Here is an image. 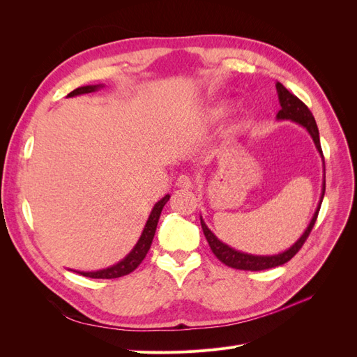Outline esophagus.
Listing matches in <instances>:
<instances>
[{"instance_id": "1", "label": "esophagus", "mask_w": 357, "mask_h": 357, "mask_svg": "<svg viewBox=\"0 0 357 357\" xmlns=\"http://www.w3.org/2000/svg\"><path fill=\"white\" fill-rule=\"evenodd\" d=\"M176 185L181 189H192L193 188V178L189 174H181V176H178Z\"/></svg>"}]
</instances>
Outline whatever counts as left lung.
Wrapping results in <instances>:
<instances>
[{
	"instance_id": "1",
	"label": "left lung",
	"mask_w": 357,
	"mask_h": 357,
	"mask_svg": "<svg viewBox=\"0 0 357 357\" xmlns=\"http://www.w3.org/2000/svg\"><path fill=\"white\" fill-rule=\"evenodd\" d=\"M277 88V93H278V101H280V112L277 113V121H291V122H296L301 126H304L308 134L311 135L312 142H314L320 156L323 158V152H321V146H320V137H319V129L314 121V116L310 112L308 107L302 102L298 96H295L294 93H290L284 86L277 82L275 84ZM323 164H325V160H323ZM325 189H326V181L323 180V190H321V197H320V202H319V207L312 215V219L308 225V228L305 229V232L302 234L301 238L291 245L290 248H287L286 252L283 253H278V255H273V256H259V255H248L244 252H238L235 250V248L229 247L228 244L222 243L218 236H215L210 229L208 226L205 225V222L201 218V226H202V231L205 238H207L211 252L215 255V257L219 259L220 262H223L225 265H228L231 268L235 269H243V271H262V269H269V268H275L280 265H284L286 262H289L291 257H294L299 250L301 247L304 245L305 240L308 238V235L312 229V226H314L316 220H317V215L320 211V205L323 201V197H325Z\"/></svg>"
}]
</instances>
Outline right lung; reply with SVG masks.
Wrapping results in <instances>:
<instances>
[{
    "instance_id": "1",
    "label": "right lung",
    "mask_w": 357,
    "mask_h": 357,
    "mask_svg": "<svg viewBox=\"0 0 357 357\" xmlns=\"http://www.w3.org/2000/svg\"><path fill=\"white\" fill-rule=\"evenodd\" d=\"M100 88H102L101 84L82 86V88H77V89H74L73 92H70L68 96H77V95H83V93H91V92L98 91ZM168 199H169V195H165L164 198H162L160 201H158L155 204V207H153L152 213H150V215H149V219H147L146 226H144V229H143V234H142V236H139L138 243L135 244V247L132 248L131 253H129L125 259H122L121 262L110 266V268L100 269V271H93V273L75 271V273L80 274V275H84V277H89V278H119V277H123V275H128L129 273H132L134 269L143 262V259L146 257L150 245H152V241H153V236H155V232H156V226H158V222H159V218H160L162 208H164V205L168 202Z\"/></svg>"
}]
</instances>
